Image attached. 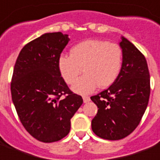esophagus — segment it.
I'll return each mask as SVG.
<instances>
[{"mask_svg": "<svg viewBox=\"0 0 160 160\" xmlns=\"http://www.w3.org/2000/svg\"><path fill=\"white\" fill-rule=\"evenodd\" d=\"M82 99H83V102H84V103H88V101H90V98L88 97V96H83Z\"/></svg>", "mask_w": 160, "mask_h": 160, "instance_id": "obj_1", "label": "esophagus"}]
</instances>
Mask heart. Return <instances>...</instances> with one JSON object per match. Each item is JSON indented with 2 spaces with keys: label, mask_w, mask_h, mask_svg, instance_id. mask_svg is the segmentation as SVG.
I'll return each mask as SVG.
<instances>
[{
  "label": "heart",
  "mask_w": 160,
  "mask_h": 160,
  "mask_svg": "<svg viewBox=\"0 0 160 160\" xmlns=\"http://www.w3.org/2000/svg\"><path fill=\"white\" fill-rule=\"evenodd\" d=\"M123 64V52L116 43L107 41L86 40L73 46L70 56L61 55L58 59L60 75L66 83L72 84L81 74L84 75L72 86L79 94H88L98 87L108 88L116 81Z\"/></svg>",
  "instance_id": "heart-1"
}]
</instances>
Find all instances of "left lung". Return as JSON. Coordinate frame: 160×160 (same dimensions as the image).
<instances>
[{
    "label": "left lung",
    "instance_id": "left-lung-1",
    "mask_svg": "<svg viewBox=\"0 0 160 160\" xmlns=\"http://www.w3.org/2000/svg\"><path fill=\"white\" fill-rule=\"evenodd\" d=\"M119 46L123 64L116 81L90 99L97 107L91 122L92 130L101 138L123 139L141 122L150 95V75L145 57L125 37Z\"/></svg>",
    "mask_w": 160,
    "mask_h": 160
}]
</instances>
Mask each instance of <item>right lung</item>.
Returning a JSON list of instances; mask_svg holds the SVG:
<instances>
[{"label":"right lung","instance_id":"add662e5","mask_svg":"<svg viewBox=\"0 0 160 160\" xmlns=\"http://www.w3.org/2000/svg\"><path fill=\"white\" fill-rule=\"evenodd\" d=\"M69 41L67 34H43L22 48L15 63L12 102L24 129L40 142H58L67 136L71 118L82 104V98L69 89L58 67Z\"/></svg>","mask_w":160,"mask_h":160}]
</instances>
